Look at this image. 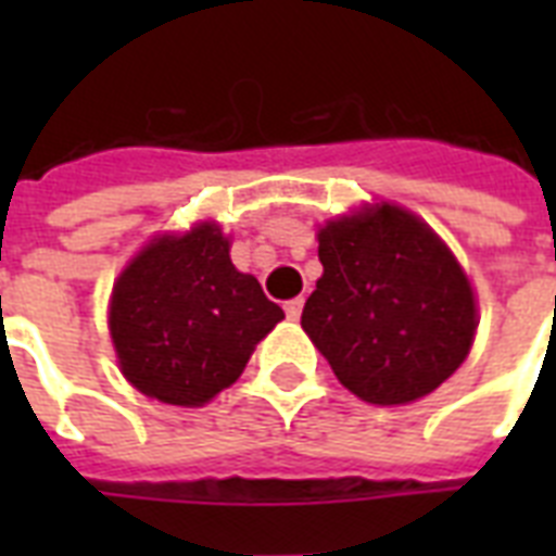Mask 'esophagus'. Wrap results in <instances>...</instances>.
<instances>
[{
	"label": "esophagus",
	"mask_w": 556,
	"mask_h": 556,
	"mask_svg": "<svg viewBox=\"0 0 556 556\" xmlns=\"http://www.w3.org/2000/svg\"><path fill=\"white\" fill-rule=\"evenodd\" d=\"M286 314L291 317V320H300V314H303V296H294V300H288Z\"/></svg>",
	"instance_id": "1"
}]
</instances>
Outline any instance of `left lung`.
<instances>
[{
    "mask_svg": "<svg viewBox=\"0 0 556 556\" xmlns=\"http://www.w3.org/2000/svg\"><path fill=\"white\" fill-rule=\"evenodd\" d=\"M323 277L303 329L338 380L369 404L430 395L470 352V282L430 227L383 207L320 230Z\"/></svg>",
    "mask_w": 556,
    "mask_h": 556,
    "instance_id": "obj_1",
    "label": "left lung"
}]
</instances>
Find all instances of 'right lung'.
<instances>
[{
    "label": "right lung",
    "instance_id": "add662e5",
    "mask_svg": "<svg viewBox=\"0 0 556 556\" xmlns=\"http://www.w3.org/2000/svg\"><path fill=\"white\" fill-rule=\"evenodd\" d=\"M216 225L152 242L117 279L109 329L121 369L143 395L201 406L242 375L286 314L230 262Z\"/></svg>",
    "mask_w": 556,
    "mask_h": 556
}]
</instances>
